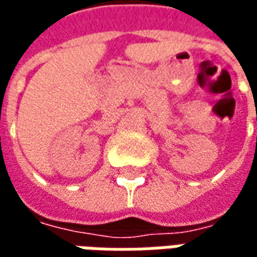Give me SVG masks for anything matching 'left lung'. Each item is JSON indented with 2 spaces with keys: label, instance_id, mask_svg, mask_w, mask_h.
I'll list each match as a JSON object with an SVG mask.
<instances>
[{
  "label": "left lung",
  "instance_id": "1",
  "mask_svg": "<svg viewBox=\"0 0 257 257\" xmlns=\"http://www.w3.org/2000/svg\"><path fill=\"white\" fill-rule=\"evenodd\" d=\"M256 119H257V118H256ZM256 139H257V138H256Z\"/></svg>",
  "mask_w": 257,
  "mask_h": 257
}]
</instances>
